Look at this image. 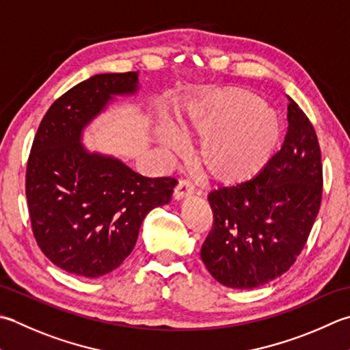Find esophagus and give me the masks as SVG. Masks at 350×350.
Segmentation results:
<instances>
[{"label": "esophagus", "instance_id": "34e87169", "mask_svg": "<svg viewBox=\"0 0 350 350\" xmlns=\"http://www.w3.org/2000/svg\"><path fill=\"white\" fill-rule=\"evenodd\" d=\"M193 183H191L189 180H179V183L176 185L174 188V200H182V198L185 197H189L191 194H193Z\"/></svg>", "mask_w": 350, "mask_h": 350}]
</instances>
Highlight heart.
Wrapping results in <instances>:
<instances>
[{
    "label": "heart",
    "mask_w": 350,
    "mask_h": 350,
    "mask_svg": "<svg viewBox=\"0 0 350 350\" xmlns=\"http://www.w3.org/2000/svg\"><path fill=\"white\" fill-rule=\"evenodd\" d=\"M183 136L203 139L197 154L202 173L212 182L241 185L269 163L280 124L276 113L256 94L228 88L191 105L180 120ZM157 141L168 152H180L182 139L170 122H161Z\"/></svg>",
    "instance_id": "heart-1"
}]
</instances>
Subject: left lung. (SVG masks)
<instances>
[{
    "label": "left lung",
    "mask_w": 350,
    "mask_h": 350,
    "mask_svg": "<svg viewBox=\"0 0 350 350\" xmlns=\"http://www.w3.org/2000/svg\"><path fill=\"white\" fill-rule=\"evenodd\" d=\"M288 132L255 179L208 196L214 224L202 261L229 288L252 290L290 269L321 203V154L316 130L290 98Z\"/></svg>",
    "instance_id": "obj_1"
}]
</instances>
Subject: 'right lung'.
I'll return each instance as SVG.
<instances>
[{
  "label": "right lung",
  "instance_id": "add662e5",
  "mask_svg": "<svg viewBox=\"0 0 350 350\" xmlns=\"http://www.w3.org/2000/svg\"><path fill=\"white\" fill-rule=\"evenodd\" d=\"M138 89V72L92 75L53 103L34 136L25 176L33 235L44 255L72 275L100 278L118 269L144 218L170 203L177 185L173 177L142 176L81 142L115 97Z\"/></svg>",
  "mask_w": 350,
  "mask_h": 350
}]
</instances>
